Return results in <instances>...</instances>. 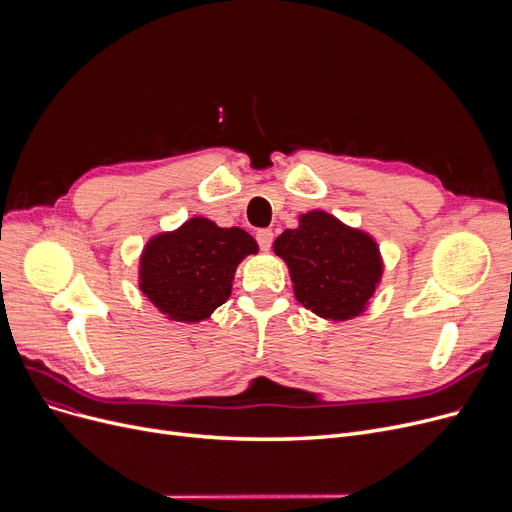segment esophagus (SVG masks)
Returning a JSON list of instances; mask_svg holds the SVG:
<instances>
[{"label": "esophagus", "mask_w": 512, "mask_h": 512, "mask_svg": "<svg viewBox=\"0 0 512 512\" xmlns=\"http://www.w3.org/2000/svg\"><path fill=\"white\" fill-rule=\"evenodd\" d=\"M257 242H259L261 251H270L272 242H274V232H272V230H267V228L259 230V232H257Z\"/></svg>", "instance_id": "esophagus-1"}]
</instances>
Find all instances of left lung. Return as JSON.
<instances>
[{"mask_svg":"<svg viewBox=\"0 0 512 512\" xmlns=\"http://www.w3.org/2000/svg\"><path fill=\"white\" fill-rule=\"evenodd\" d=\"M274 253L288 265L297 301L332 321L361 315L384 274L378 242L317 209L276 238Z\"/></svg>","mask_w":512,"mask_h":512,"instance_id":"1","label":"left lung"}]
</instances>
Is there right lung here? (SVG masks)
I'll use <instances>...</instances> for the list:
<instances>
[{
    "label": "right lung",
    "mask_w": 512,
    "mask_h": 512,
    "mask_svg": "<svg viewBox=\"0 0 512 512\" xmlns=\"http://www.w3.org/2000/svg\"><path fill=\"white\" fill-rule=\"evenodd\" d=\"M257 251L255 238L242 228L191 218L147 242L139 286L168 319L195 324L228 301L238 263Z\"/></svg>",
    "instance_id": "add662e5"
}]
</instances>
